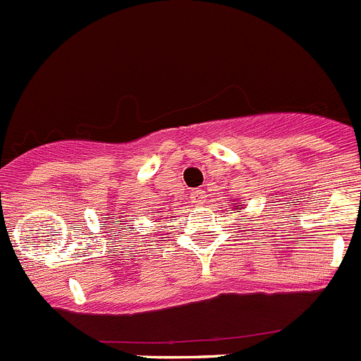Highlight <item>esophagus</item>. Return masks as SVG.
I'll return each instance as SVG.
<instances>
[{
	"label": "esophagus",
	"instance_id": "obj_1",
	"mask_svg": "<svg viewBox=\"0 0 361 361\" xmlns=\"http://www.w3.org/2000/svg\"><path fill=\"white\" fill-rule=\"evenodd\" d=\"M190 202H193V204H204L207 202V195H204L202 190H193L190 193Z\"/></svg>",
	"mask_w": 361,
	"mask_h": 361
}]
</instances>
